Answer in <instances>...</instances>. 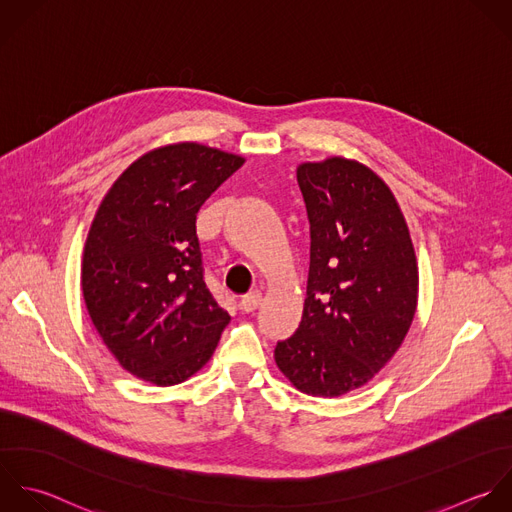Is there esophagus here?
Wrapping results in <instances>:
<instances>
[{"label":"esophagus","instance_id":"1","mask_svg":"<svg viewBox=\"0 0 512 512\" xmlns=\"http://www.w3.org/2000/svg\"><path fill=\"white\" fill-rule=\"evenodd\" d=\"M261 301H263L261 293H259V291H251V293H247V295L241 299V309H243L245 313H251V311H255V309L261 305Z\"/></svg>","mask_w":512,"mask_h":512}]
</instances>
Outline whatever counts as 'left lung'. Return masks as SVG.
<instances>
[{"label": "left lung", "instance_id": "obj_1", "mask_svg": "<svg viewBox=\"0 0 512 512\" xmlns=\"http://www.w3.org/2000/svg\"><path fill=\"white\" fill-rule=\"evenodd\" d=\"M311 225L299 329L275 347L281 373L313 397L371 381L401 347L419 295V267L401 207L367 165L329 157L297 167Z\"/></svg>", "mask_w": 512, "mask_h": 512}]
</instances>
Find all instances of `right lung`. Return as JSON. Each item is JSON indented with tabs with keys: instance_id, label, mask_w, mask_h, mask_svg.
Here are the masks:
<instances>
[{
	"instance_id": "1",
	"label": "right lung",
	"mask_w": 512,
	"mask_h": 512,
	"mask_svg": "<svg viewBox=\"0 0 512 512\" xmlns=\"http://www.w3.org/2000/svg\"><path fill=\"white\" fill-rule=\"evenodd\" d=\"M243 157L173 143L133 161L103 197L81 263V291L119 365L157 387L195 375L231 317L209 293L195 219Z\"/></svg>"
}]
</instances>
